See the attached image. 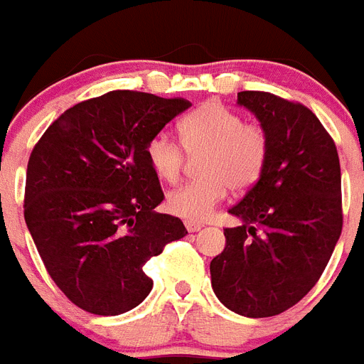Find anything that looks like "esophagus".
Listing matches in <instances>:
<instances>
[{
  "label": "esophagus",
  "mask_w": 364,
  "mask_h": 364,
  "mask_svg": "<svg viewBox=\"0 0 364 364\" xmlns=\"http://www.w3.org/2000/svg\"><path fill=\"white\" fill-rule=\"evenodd\" d=\"M186 229H188V231L190 232H197V231H200V229L205 228V225H203V223L200 222H191V220H186Z\"/></svg>",
  "instance_id": "1"
}]
</instances>
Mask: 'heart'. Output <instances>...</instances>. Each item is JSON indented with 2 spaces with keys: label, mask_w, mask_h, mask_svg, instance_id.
Returning <instances> with one entry per match:
<instances>
[{
  "label": "heart",
  "mask_w": 364,
  "mask_h": 364,
  "mask_svg": "<svg viewBox=\"0 0 364 364\" xmlns=\"http://www.w3.org/2000/svg\"><path fill=\"white\" fill-rule=\"evenodd\" d=\"M186 152H199L203 178L186 182L167 196V208L191 222L205 220L225 196L257 184L269 159V135L259 124L244 122L235 110L208 101L191 110L178 126ZM165 133L146 144L148 165L165 182H176L184 167V150Z\"/></svg>",
  "instance_id": "1"
}]
</instances>
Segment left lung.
<instances>
[{
  "mask_svg": "<svg viewBox=\"0 0 364 364\" xmlns=\"http://www.w3.org/2000/svg\"><path fill=\"white\" fill-rule=\"evenodd\" d=\"M269 135V159L223 229L225 248L210 263L212 289L246 318L295 306L329 263L342 232L340 161L334 141L304 105L269 92H240Z\"/></svg>",
  "mask_w": 364,
  "mask_h": 364,
  "instance_id": "left-lung-1",
  "label": "left lung"
}]
</instances>
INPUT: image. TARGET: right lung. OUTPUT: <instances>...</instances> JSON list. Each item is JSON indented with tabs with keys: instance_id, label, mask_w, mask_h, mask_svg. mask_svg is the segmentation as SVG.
<instances>
[{
	"instance_id": "add662e5",
	"label": "right lung",
	"mask_w": 364,
	"mask_h": 364,
	"mask_svg": "<svg viewBox=\"0 0 364 364\" xmlns=\"http://www.w3.org/2000/svg\"><path fill=\"white\" fill-rule=\"evenodd\" d=\"M190 101L116 90L67 109L35 144L24 218L48 274L90 314L139 306L154 282L144 263L186 237L164 200L146 144Z\"/></svg>"
}]
</instances>
